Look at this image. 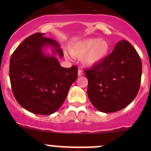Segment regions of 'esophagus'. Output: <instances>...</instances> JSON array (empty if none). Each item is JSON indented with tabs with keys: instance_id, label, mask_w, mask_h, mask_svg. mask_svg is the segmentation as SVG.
<instances>
[{
	"instance_id": "obj_1",
	"label": "esophagus",
	"mask_w": 151,
	"mask_h": 151,
	"mask_svg": "<svg viewBox=\"0 0 151 151\" xmlns=\"http://www.w3.org/2000/svg\"><path fill=\"white\" fill-rule=\"evenodd\" d=\"M83 75V71L81 69L78 70V76L79 77H82Z\"/></svg>"
}]
</instances>
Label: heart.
<instances>
[{
    "label": "heart",
    "mask_w": 151,
    "mask_h": 151,
    "mask_svg": "<svg viewBox=\"0 0 151 151\" xmlns=\"http://www.w3.org/2000/svg\"><path fill=\"white\" fill-rule=\"evenodd\" d=\"M110 44L105 39L96 38L79 41L69 47L71 55L82 58L86 66H93L104 61L110 52Z\"/></svg>",
    "instance_id": "obj_1"
}]
</instances>
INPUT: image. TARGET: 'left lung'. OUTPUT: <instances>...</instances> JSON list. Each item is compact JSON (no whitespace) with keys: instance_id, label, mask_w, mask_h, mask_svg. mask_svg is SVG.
Here are the masks:
<instances>
[{"instance_id":"8db88e82","label":"left lung","mask_w":151,"mask_h":151,"mask_svg":"<svg viewBox=\"0 0 151 151\" xmlns=\"http://www.w3.org/2000/svg\"><path fill=\"white\" fill-rule=\"evenodd\" d=\"M88 96L99 111H119L137 96L142 76L137 52L126 40L119 41L104 61L85 71Z\"/></svg>"}]
</instances>
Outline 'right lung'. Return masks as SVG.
I'll list each match as a JSON object with an SVG mask.
<instances>
[{
    "label": "right lung",
    "instance_id": "add662e5",
    "mask_svg": "<svg viewBox=\"0 0 151 151\" xmlns=\"http://www.w3.org/2000/svg\"><path fill=\"white\" fill-rule=\"evenodd\" d=\"M36 33L28 36L12 55L9 77L12 92L21 106L39 115H50L60 107L77 79V67L63 68L55 55L63 57L56 41ZM53 48L47 56L43 48Z\"/></svg>",
    "mask_w": 151,
    "mask_h": 151
}]
</instances>
